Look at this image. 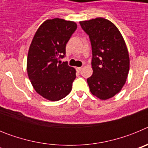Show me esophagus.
<instances>
[{
    "label": "esophagus",
    "instance_id": "34e87169",
    "mask_svg": "<svg viewBox=\"0 0 148 148\" xmlns=\"http://www.w3.org/2000/svg\"><path fill=\"white\" fill-rule=\"evenodd\" d=\"M82 67H76V70L77 72H78V73H80L81 71H82Z\"/></svg>",
    "mask_w": 148,
    "mask_h": 148
}]
</instances>
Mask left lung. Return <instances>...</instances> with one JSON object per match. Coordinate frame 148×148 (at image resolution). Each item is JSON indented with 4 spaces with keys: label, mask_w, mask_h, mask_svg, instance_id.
I'll return each mask as SVG.
<instances>
[{
    "label": "left lung",
    "mask_w": 148,
    "mask_h": 148,
    "mask_svg": "<svg viewBox=\"0 0 148 148\" xmlns=\"http://www.w3.org/2000/svg\"><path fill=\"white\" fill-rule=\"evenodd\" d=\"M92 47V75L87 78L91 93L101 100L113 97L125 85L130 58L118 28L103 18L80 21Z\"/></svg>",
    "instance_id": "8db88e82"
}]
</instances>
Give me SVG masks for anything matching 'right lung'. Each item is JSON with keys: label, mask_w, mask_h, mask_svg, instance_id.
I'll list each match as a JSON object with an SVG mask.
<instances>
[{"label": "right lung", "mask_w": 148, "mask_h": 148, "mask_svg": "<svg viewBox=\"0 0 148 148\" xmlns=\"http://www.w3.org/2000/svg\"><path fill=\"white\" fill-rule=\"evenodd\" d=\"M76 29L75 22L49 19L39 27L30 44L29 78L35 91L47 100H61L71 91L75 70L59 60L65 56L66 43Z\"/></svg>", "instance_id": "add662e5"}]
</instances>
